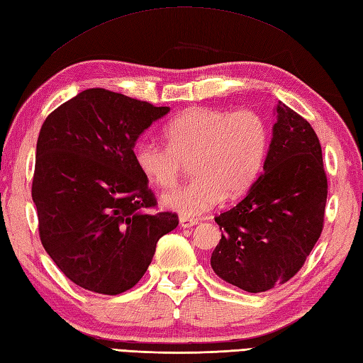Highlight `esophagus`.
<instances>
[{
  "instance_id": "34e87169",
  "label": "esophagus",
  "mask_w": 363,
  "mask_h": 363,
  "mask_svg": "<svg viewBox=\"0 0 363 363\" xmlns=\"http://www.w3.org/2000/svg\"><path fill=\"white\" fill-rule=\"evenodd\" d=\"M179 223H181L182 228H190V227H194V225H196V223H199V219H190V217H181Z\"/></svg>"
}]
</instances>
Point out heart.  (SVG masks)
Segmentation results:
<instances>
[{"label":"heart","mask_w":363,"mask_h":363,"mask_svg":"<svg viewBox=\"0 0 363 363\" xmlns=\"http://www.w3.org/2000/svg\"><path fill=\"white\" fill-rule=\"evenodd\" d=\"M167 146L140 141L135 164L144 179L169 189L184 164L192 162L194 181L162 196L163 206L182 217H196L214 208L223 194L236 199L252 187L262 173L269 146V128L254 109L194 106L164 125Z\"/></svg>","instance_id":"1"}]
</instances>
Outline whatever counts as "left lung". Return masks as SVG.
I'll list each match as a JSON object with an SVG mask.
<instances>
[{
  "mask_svg": "<svg viewBox=\"0 0 363 363\" xmlns=\"http://www.w3.org/2000/svg\"><path fill=\"white\" fill-rule=\"evenodd\" d=\"M276 113L263 174L236 206L214 217L224 232L211 267L250 294L294 278L324 228L328 184L319 138L284 103Z\"/></svg>",
  "mask_w": 363,
  "mask_h": 363,
  "instance_id": "1",
  "label": "left lung"
}]
</instances>
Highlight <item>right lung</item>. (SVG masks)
Segmentation results:
<instances>
[{"mask_svg":"<svg viewBox=\"0 0 363 363\" xmlns=\"http://www.w3.org/2000/svg\"><path fill=\"white\" fill-rule=\"evenodd\" d=\"M169 108L106 89H87L45 118L31 196L45 252L85 291L118 295L138 284L157 241L179 223L152 213L157 199L133 146Z\"/></svg>","mask_w":363,"mask_h":363,"instance_id":"1","label":"right lung"}]
</instances>
